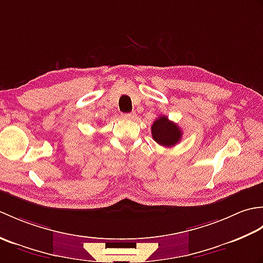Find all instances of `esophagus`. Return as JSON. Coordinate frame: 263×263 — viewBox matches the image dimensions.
I'll list each match as a JSON object with an SVG mask.
<instances>
[{
	"mask_svg": "<svg viewBox=\"0 0 263 263\" xmlns=\"http://www.w3.org/2000/svg\"><path fill=\"white\" fill-rule=\"evenodd\" d=\"M136 116H137V114H136V113H126V114H122V117H123V119L126 120V121H130V120L136 119Z\"/></svg>",
	"mask_w": 263,
	"mask_h": 263,
	"instance_id": "34e87169",
	"label": "esophagus"
}]
</instances>
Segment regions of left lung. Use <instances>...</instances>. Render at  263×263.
I'll list each match as a JSON object with an SVG mask.
<instances>
[{
  "label": "left lung",
  "mask_w": 263,
  "mask_h": 263,
  "mask_svg": "<svg viewBox=\"0 0 263 263\" xmlns=\"http://www.w3.org/2000/svg\"><path fill=\"white\" fill-rule=\"evenodd\" d=\"M154 140L164 147H173L181 140L182 130L167 116H159L152 126Z\"/></svg>",
  "instance_id": "8db88e82"
}]
</instances>
